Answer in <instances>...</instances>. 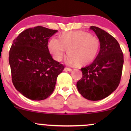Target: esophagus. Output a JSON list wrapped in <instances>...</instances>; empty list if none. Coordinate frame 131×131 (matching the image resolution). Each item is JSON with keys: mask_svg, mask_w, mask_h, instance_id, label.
<instances>
[{"mask_svg": "<svg viewBox=\"0 0 131 131\" xmlns=\"http://www.w3.org/2000/svg\"><path fill=\"white\" fill-rule=\"evenodd\" d=\"M64 71H71L72 69L70 68L66 67V68H64Z\"/></svg>", "mask_w": 131, "mask_h": 131, "instance_id": "1", "label": "esophagus"}]
</instances>
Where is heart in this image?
I'll return each instance as SVG.
<instances>
[{"label": "heart", "instance_id": "obj_1", "mask_svg": "<svg viewBox=\"0 0 131 131\" xmlns=\"http://www.w3.org/2000/svg\"><path fill=\"white\" fill-rule=\"evenodd\" d=\"M49 50L55 60L60 61L67 50L68 62L88 64L97 57L100 42L96 37L82 31L63 32L59 39L52 37L48 44Z\"/></svg>", "mask_w": 131, "mask_h": 131}]
</instances>
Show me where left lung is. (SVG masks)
<instances>
[{
  "label": "left lung",
  "mask_w": 131,
  "mask_h": 131,
  "mask_svg": "<svg viewBox=\"0 0 131 131\" xmlns=\"http://www.w3.org/2000/svg\"><path fill=\"white\" fill-rule=\"evenodd\" d=\"M90 29L99 38L100 52L91 64L81 68L82 77L76 85L82 97L96 101L108 97L118 87L124 57L115 37L98 27L91 26Z\"/></svg>",
  "instance_id": "obj_1"
}]
</instances>
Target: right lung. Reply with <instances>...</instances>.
<instances>
[{"label":"right lung","mask_w":131,"mask_h":131,"mask_svg":"<svg viewBox=\"0 0 131 131\" xmlns=\"http://www.w3.org/2000/svg\"><path fill=\"white\" fill-rule=\"evenodd\" d=\"M57 30L36 26L23 31L15 39L9 52L13 84L26 98L42 100L55 89L64 65L52 58L49 39Z\"/></svg>","instance_id":"right-lung-1"}]
</instances>
